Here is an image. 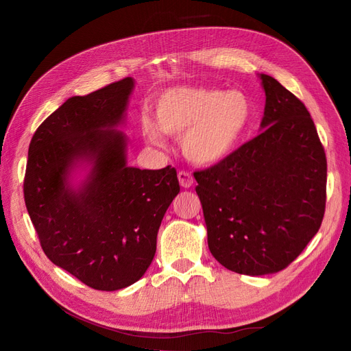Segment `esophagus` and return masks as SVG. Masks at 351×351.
I'll use <instances>...</instances> for the list:
<instances>
[{"label":"esophagus","mask_w":351,"mask_h":351,"mask_svg":"<svg viewBox=\"0 0 351 351\" xmlns=\"http://www.w3.org/2000/svg\"><path fill=\"white\" fill-rule=\"evenodd\" d=\"M177 177H178L180 186H182V187L189 189V187L193 186V176L190 174V173H187V171H180V173L177 174Z\"/></svg>","instance_id":"1"}]
</instances>
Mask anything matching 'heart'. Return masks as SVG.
Here are the masks:
<instances>
[{
  "label": "heart",
  "mask_w": 351,
  "mask_h": 351,
  "mask_svg": "<svg viewBox=\"0 0 351 351\" xmlns=\"http://www.w3.org/2000/svg\"><path fill=\"white\" fill-rule=\"evenodd\" d=\"M156 124L143 117L141 130L147 141L161 143V130L180 137L193 164L212 165L226 159L249 129L253 107L237 90L178 86L164 90L154 102Z\"/></svg>",
  "instance_id": "b5f03b06"
}]
</instances>
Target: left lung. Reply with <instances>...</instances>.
Here are the masks:
<instances>
[{
  "label": "left lung",
  "mask_w": 351,
  "mask_h": 351,
  "mask_svg": "<svg viewBox=\"0 0 351 351\" xmlns=\"http://www.w3.org/2000/svg\"><path fill=\"white\" fill-rule=\"evenodd\" d=\"M259 77L261 134L195 173L212 256L244 275L289 267L319 230L326 202V156L309 111L278 80Z\"/></svg>",
  "instance_id": "1"
}]
</instances>
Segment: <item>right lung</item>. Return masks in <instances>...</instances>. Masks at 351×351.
Returning a JSON list of instances; mask_svg holds the SVG:
<instances>
[{
  "instance_id": "add662e5",
  "label": "right lung",
  "mask_w": 351,
  "mask_h": 351,
  "mask_svg": "<svg viewBox=\"0 0 351 351\" xmlns=\"http://www.w3.org/2000/svg\"><path fill=\"white\" fill-rule=\"evenodd\" d=\"M134 86L132 77L86 97L69 98L29 145L25 204L42 250L57 267L95 290L125 289L155 256L161 221L180 186L176 168L127 165L117 130ZM89 165L74 189L69 173Z\"/></svg>"
}]
</instances>
